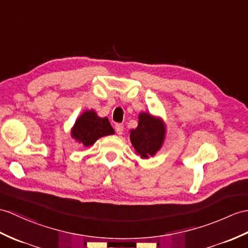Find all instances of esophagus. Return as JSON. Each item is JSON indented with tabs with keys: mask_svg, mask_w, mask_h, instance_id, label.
I'll list each match as a JSON object with an SVG mask.
<instances>
[{
	"mask_svg": "<svg viewBox=\"0 0 248 248\" xmlns=\"http://www.w3.org/2000/svg\"><path fill=\"white\" fill-rule=\"evenodd\" d=\"M115 131H116V133L118 135H122L123 132H124V125L120 124H117L116 125H115Z\"/></svg>",
	"mask_w": 248,
	"mask_h": 248,
	"instance_id": "obj_1",
	"label": "esophagus"
}]
</instances>
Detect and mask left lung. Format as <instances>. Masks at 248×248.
Masks as SVG:
<instances>
[{
	"mask_svg": "<svg viewBox=\"0 0 248 248\" xmlns=\"http://www.w3.org/2000/svg\"><path fill=\"white\" fill-rule=\"evenodd\" d=\"M166 134L167 126L162 117L140 112L137 126L130 130V140L138 156L148 159L162 149Z\"/></svg>",
	"mask_w": 248,
	"mask_h": 248,
	"instance_id": "left-lung-1",
	"label": "left lung"
}]
</instances>
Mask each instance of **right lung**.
Masks as SVG:
<instances>
[{
  "label": "right lung",
  "mask_w": 248,
  "mask_h": 248,
  "mask_svg": "<svg viewBox=\"0 0 248 248\" xmlns=\"http://www.w3.org/2000/svg\"><path fill=\"white\" fill-rule=\"evenodd\" d=\"M114 133L108 117L98 116L93 108L83 111L71 129L72 138L82 147L93 146L99 138Z\"/></svg>",
  "instance_id": "add662e5"
}]
</instances>
